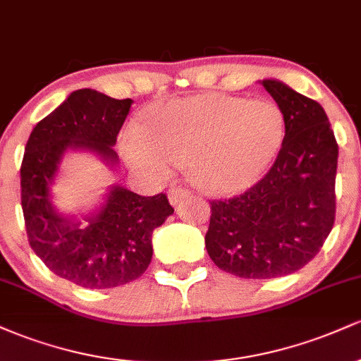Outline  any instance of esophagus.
<instances>
[{"mask_svg": "<svg viewBox=\"0 0 361 361\" xmlns=\"http://www.w3.org/2000/svg\"><path fill=\"white\" fill-rule=\"evenodd\" d=\"M188 197V190L181 188V186L173 185L168 192V200L171 205H178V202L183 200V198Z\"/></svg>", "mask_w": 361, "mask_h": 361, "instance_id": "1", "label": "esophagus"}]
</instances>
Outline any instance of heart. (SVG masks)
Masks as SVG:
<instances>
[{
  "label": "heart",
  "mask_w": 361,
  "mask_h": 361,
  "mask_svg": "<svg viewBox=\"0 0 361 361\" xmlns=\"http://www.w3.org/2000/svg\"><path fill=\"white\" fill-rule=\"evenodd\" d=\"M285 117L271 100L198 94L164 105L146 127L122 132L120 149L132 166L163 173L185 166L209 192L227 193L251 185L279 154Z\"/></svg>",
  "instance_id": "1"
}]
</instances>
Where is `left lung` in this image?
Here are the masks:
<instances>
[{"label":"left lung","instance_id":"8db88e82","mask_svg":"<svg viewBox=\"0 0 361 361\" xmlns=\"http://www.w3.org/2000/svg\"><path fill=\"white\" fill-rule=\"evenodd\" d=\"M283 111L275 163L247 192L210 202L205 247L219 268L241 279L288 275L324 244L336 214L338 144L324 109L279 80L259 81Z\"/></svg>","mask_w":361,"mask_h":361}]
</instances>
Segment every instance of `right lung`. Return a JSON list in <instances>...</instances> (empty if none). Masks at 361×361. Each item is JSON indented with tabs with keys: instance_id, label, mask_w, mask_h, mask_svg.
Returning a JSON list of instances; mask_svg holds the SVG:
<instances>
[{
	"instance_id": "obj_1",
	"label": "right lung",
	"mask_w": 361,
	"mask_h": 361,
	"mask_svg": "<svg viewBox=\"0 0 361 361\" xmlns=\"http://www.w3.org/2000/svg\"><path fill=\"white\" fill-rule=\"evenodd\" d=\"M97 90H76L40 120L25 146L20 169L28 243L45 267L85 288H114L139 279L152 258V231L175 212L166 195L140 197L111 185L93 212L64 215L52 204V185L69 151L118 163L117 135L132 106Z\"/></svg>"
}]
</instances>
